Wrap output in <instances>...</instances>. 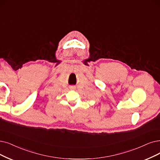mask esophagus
<instances>
[{
	"instance_id": "34e87169",
	"label": "esophagus",
	"mask_w": 160,
	"mask_h": 160,
	"mask_svg": "<svg viewBox=\"0 0 160 160\" xmlns=\"http://www.w3.org/2000/svg\"><path fill=\"white\" fill-rule=\"evenodd\" d=\"M71 88H72V89H73L74 87H71Z\"/></svg>"
}]
</instances>
